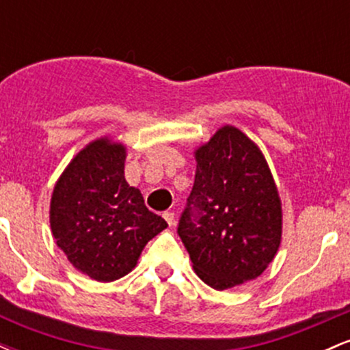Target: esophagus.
Masks as SVG:
<instances>
[{
  "label": "esophagus",
  "mask_w": 350,
  "mask_h": 350,
  "mask_svg": "<svg viewBox=\"0 0 350 350\" xmlns=\"http://www.w3.org/2000/svg\"><path fill=\"white\" fill-rule=\"evenodd\" d=\"M164 219H166V222H167V226L170 227H172L174 226V222H176V219H174V212H164Z\"/></svg>",
  "instance_id": "esophagus-1"
}]
</instances>
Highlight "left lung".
<instances>
[{
	"label": "left lung",
	"mask_w": 350,
	"mask_h": 350,
	"mask_svg": "<svg viewBox=\"0 0 350 350\" xmlns=\"http://www.w3.org/2000/svg\"><path fill=\"white\" fill-rule=\"evenodd\" d=\"M194 154V186L178 234L199 278L228 290L258 278L278 252V187L260 148L232 124L219 128Z\"/></svg>",
	"instance_id": "8db88e82"
}]
</instances>
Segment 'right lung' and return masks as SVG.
<instances>
[{
  "label": "right lung",
  "instance_id": "1",
  "mask_svg": "<svg viewBox=\"0 0 350 350\" xmlns=\"http://www.w3.org/2000/svg\"><path fill=\"white\" fill-rule=\"evenodd\" d=\"M124 144L108 136L88 143L55 183L51 230L80 273L108 283L128 275L144 245L167 227L124 179Z\"/></svg>",
  "mask_w": 350,
  "mask_h": 350
}]
</instances>
